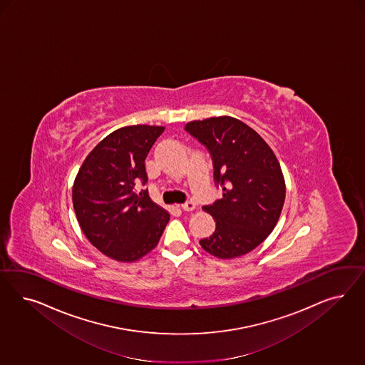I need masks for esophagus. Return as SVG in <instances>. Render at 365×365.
<instances>
[{
    "label": "esophagus",
    "instance_id": "34e87169",
    "mask_svg": "<svg viewBox=\"0 0 365 365\" xmlns=\"http://www.w3.org/2000/svg\"><path fill=\"white\" fill-rule=\"evenodd\" d=\"M195 207H197V205H195L192 200H187L186 203L182 205V209L185 211H194L195 210Z\"/></svg>",
    "mask_w": 365,
    "mask_h": 365
}]
</instances>
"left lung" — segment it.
I'll list each match as a JSON object with an SVG mask.
<instances>
[{
    "instance_id": "1",
    "label": "left lung",
    "mask_w": 365,
    "mask_h": 365,
    "mask_svg": "<svg viewBox=\"0 0 365 365\" xmlns=\"http://www.w3.org/2000/svg\"><path fill=\"white\" fill-rule=\"evenodd\" d=\"M185 128L210 151L214 179L223 191L222 199L203 207L215 232L200 246L220 259L255 250L276 227L285 202V179L273 150L232 116L194 120Z\"/></svg>"
}]
</instances>
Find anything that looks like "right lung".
<instances>
[{
    "label": "right lung",
    "mask_w": 365,
    "mask_h": 365,
    "mask_svg": "<svg viewBox=\"0 0 365 365\" xmlns=\"http://www.w3.org/2000/svg\"><path fill=\"white\" fill-rule=\"evenodd\" d=\"M162 125H127L106 136L86 158L72 187V202L84 235L103 255L135 262L159 242L168 211L136 191L148 180L145 158Z\"/></svg>",
    "instance_id": "obj_1"
}]
</instances>
